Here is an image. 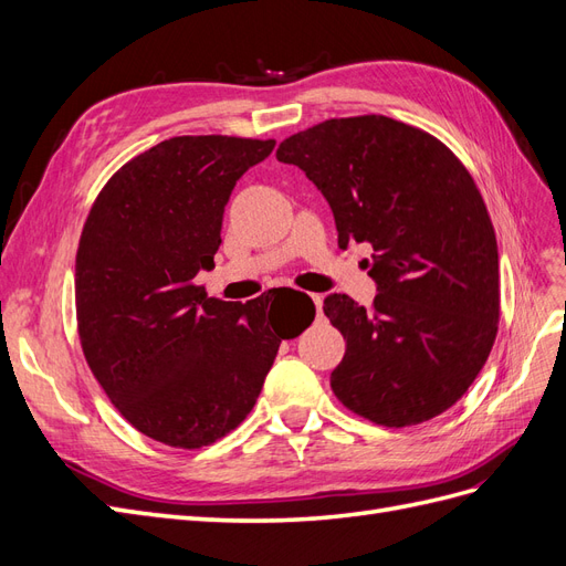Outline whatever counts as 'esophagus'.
<instances>
[{
  "mask_svg": "<svg viewBox=\"0 0 566 566\" xmlns=\"http://www.w3.org/2000/svg\"><path fill=\"white\" fill-rule=\"evenodd\" d=\"M312 300H314V304H316V312H318V318L323 316V310H321V306H323V297L321 295H312Z\"/></svg>",
  "mask_w": 566,
  "mask_h": 566,
  "instance_id": "esophagus-1",
  "label": "esophagus"
}]
</instances>
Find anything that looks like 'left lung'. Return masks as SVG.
Here are the masks:
<instances>
[{"mask_svg":"<svg viewBox=\"0 0 566 566\" xmlns=\"http://www.w3.org/2000/svg\"><path fill=\"white\" fill-rule=\"evenodd\" d=\"M331 202L337 245L368 243L373 304L328 295L347 342L331 375L352 413L410 427L451 408L499 333V245L482 193L437 136L385 115L333 117L281 142Z\"/></svg>","mask_w":566,"mask_h":566,"instance_id":"obj_1","label":"left lung"}]
</instances>
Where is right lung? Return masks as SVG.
Here are the masks:
<instances>
[{
    "label": "right lung",
    "instance_id": "obj_1",
    "mask_svg": "<svg viewBox=\"0 0 566 566\" xmlns=\"http://www.w3.org/2000/svg\"><path fill=\"white\" fill-rule=\"evenodd\" d=\"M273 139L172 136L125 163L101 188L75 256V310L84 358L134 430L172 449H202L252 410L281 339L314 321L300 290L250 302L208 297L196 283L214 266L224 205ZM295 298L305 323L284 312Z\"/></svg>",
    "mask_w": 566,
    "mask_h": 566
}]
</instances>
